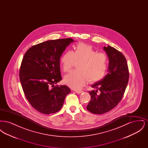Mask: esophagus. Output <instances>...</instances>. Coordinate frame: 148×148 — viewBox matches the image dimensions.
Segmentation results:
<instances>
[{
    "label": "esophagus",
    "instance_id": "esophagus-1",
    "mask_svg": "<svg viewBox=\"0 0 148 148\" xmlns=\"http://www.w3.org/2000/svg\"><path fill=\"white\" fill-rule=\"evenodd\" d=\"M75 92L77 93V94H81L83 92L82 90H75Z\"/></svg>",
    "mask_w": 148,
    "mask_h": 148
}]
</instances>
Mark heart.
Returning <instances> with one entry per match:
<instances>
[{"mask_svg": "<svg viewBox=\"0 0 148 148\" xmlns=\"http://www.w3.org/2000/svg\"><path fill=\"white\" fill-rule=\"evenodd\" d=\"M74 62H79L77 71L65 76L64 82L71 88L78 90L87 82L96 83L105 77L108 66L106 54L97 53L92 46L79 43L74 51H66L60 59V65L64 72L71 71Z\"/></svg>", "mask_w": 148, "mask_h": 148, "instance_id": "obj_1", "label": "heart"}]
</instances>
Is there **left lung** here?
<instances>
[{
  "instance_id": "left-lung-1",
  "label": "left lung",
  "mask_w": 148,
  "mask_h": 148,
  "mask_svg": "<svg viewBox=\"0 0 148 148\" xmlns=\"http://www.w3.org/2000/svg\"><path fill=\"white\" fill-rule=\"evenodd\" d=\"M103 49L109 60L108 73L101 80L92 85L96 90L89 92L91 99L86 106L88 111L97 114L106 113L118 104L129 81V70L124 55L109 45Z\"/></svg>"
}]
</instances>
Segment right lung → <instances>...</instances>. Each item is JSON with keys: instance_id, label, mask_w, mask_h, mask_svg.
<instances>
[{"instance_id": "obj_1", "label": "right lung", "mask_w": 148, "mask_h": 148, "mask_svg": "<svg viewBox=\"0 0 148 148\" xmlns=\"http://www.w3.org/2000/svg\"><path fill=\"white\" fill-rule=\"evenodd\" d=\"M74 42L71 38L48 40L32 47L24 56L19 71L21 86L29 103L40 113L59 111L71 92L66 85L51 87L62 80L60 59Z\"/></svg>"}]
</instances>
